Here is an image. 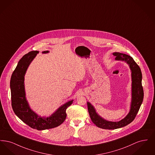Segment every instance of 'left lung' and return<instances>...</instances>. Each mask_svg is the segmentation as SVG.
I'll use <instances>...</instances> for the list:
<instances>
[{"label": "left lung", "instance_id": "8db88e82", "mask_svg": "<svg viewBox=\"0 0 155 155\" xmlns=\"http://www.w3.org/2000/svg\"><path fill=\"white\" fill-rule=\"evenodd\" d=\"M113 54L116 57L115 60L125 61L129 65L131 71L132 79V98L130 110L126 117L119 121H110L104 120L97 114L94 107L87 102L88 110L92 121L95 125L102 129L114 130L120 128L131 123L135 118L143 99V89L142 85V73L139 66L135 63L133 58L130 56L114 52Z\"/></svg>", "mask_w": 155, "mask_h": 155}]
</instances>
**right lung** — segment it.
I'll list each match as a JSON object with an SVG mask.
<instances>
[{"label":"right lung","instance_id":"right-lung-1","mask_svg":"<svg viewBox=\"0 0 155 155\" xmlns=\"http://www.w3.org/2000/svg\"><path fill=\"white\" fill-rule=\"evenodd\" d=\"M38 53V51H34L25 54L18 61L12 75V106L16 116L26 124L34 129L44 130L56 127L64 121L67 108L73 103V100L61 106L48 117H41L31 110L25 97L24 76L30 63ZM49 53L48 51L42 52V53Z\"/></svg>","mask_w":155,"mask_h":155}]
</instances>
